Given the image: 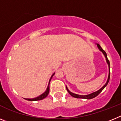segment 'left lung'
<instances>
[{"label":"left lung","mask_w":121,"mask_h":121,"mask_svg":"<svg viewBox=\"0 0 121 121\" xmlns=\"http://www.w3.org/2000/svg\"><path fill=\"white\" fill-rule=\"evenodd\" d=\"M97 46H98V48H99V50H100V51L102 52L103 54H104V56H105V58H106V61H107L108 64V66H109V76H108V80H107V82H106V84H105V85H104V86H103V87H102V88H101V89H100V90H98V91H97V92H93V93H91V94H89V95H78V94H75V93H72V92H70L69 90L68 89V88H67V87H66V89H67V90H68V93H69L70 95H71L72 97H74V98H84V99H92V98H95V97H97V95H99L100 92H101V91H102V90H103V89H104V87H105L106 86H107V84H108V82H109V78H110V64H109V60L108 59L107 55H106V53L105 52V51H104V50H103V48H101V47H100V45H99L98 43H97Z\"/></svg>","instance_id":"8db88e82"}]
</instances>
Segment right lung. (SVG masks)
<instances>
[{"mask_svg":"<svg viewBox=\"0 0 121 121\" xmlns=\"http://www.w3.org/2000/svg\"><path fill=\"white\" fill-rule=\"evenodd\" d=\"M54 74H55V73L52 75V76L51 78H50V81H49V84H50V80H51ZM49 84H48V87H47V89L46 91H45V92H44L43 93H42V95H40V96H39V97H36V98H31V99H30V98H26V100H29V101H37V100H42V99H43V98H45V97H46L48 95V93H49V90H50Z\"/></svg>","mask_w":121,"mask_h":121,"instance_id":"1","label":"right lung"}]
</instances>
